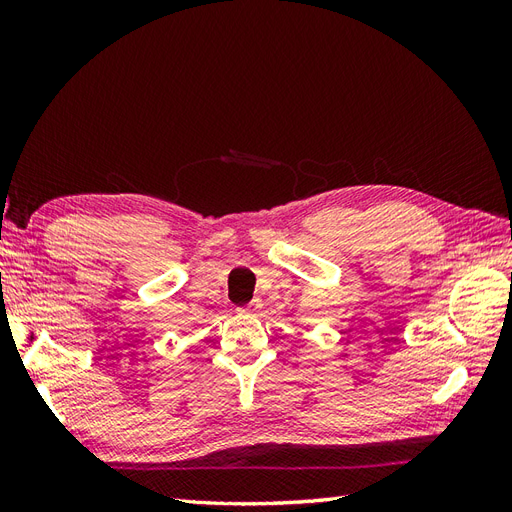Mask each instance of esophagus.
Instances as JSON below:
<instances>
[{
  "label": "esophagus",
  "mask_w": 512,
  "mask_h": 512,
  "mask_svg": "<svg viewBox=\"0 0 512 512\" xmlns=\"http://www.w3.org/2000/svg\"><path fill=\"white\" fill-rule=\"evenodd\" d=\"M260 299H254V301H250V303H245L243 307H239V312L241 314H254V312H258V309H260Z\"/></svg>",
  "instance_id": "obj_1"
}]
</instances>
